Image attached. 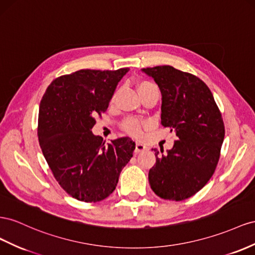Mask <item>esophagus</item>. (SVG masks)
Segmentation results:
<instances>
[{"label": "esophagus", "instance_id": "1", "mask_svg": "<svg viewBox=\"0 0 255 255\" xmlns=\"http://www.w3.org/2000/svg\"><path fill=\"white\" fill-rule=\"evenodd\" d=\"M148 147L146 146L144 143H141V142H136V147H135V152L138 153V152H142V151L147 150Z\"/></svg>", "mask_w": 255, "mask_h": 255}]
</instances>
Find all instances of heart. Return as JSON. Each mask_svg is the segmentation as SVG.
<instances>
[{
  "instance_id": "b5f03b06",
  "label": "heart",
  "mask_w": 255,
  "mask_h": 255,
  "mask_svg": "<svg viewBox=\"0 0 255 255\" xmlns=\"http://www.w3.org/2000/svg\"><path fill=\"white\" fill-rule=\"evenodd\" d=\"M153 84H151L150 81L147 80H141L138 82L137 85V88H138V91L140 92L143 89H146L150 86H152ZM116 94L113 96V100H115ZM122 128L126 130L127 133L133 135V136H138L140 134V129H141V122L139 120H137L135 118H128L127 120L123 121L122 123Z\"/></svg>"
}]
</instances>
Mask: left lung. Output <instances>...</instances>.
I'll return each instance as SVG.
<instances>
[{
    "instance_id": "8db88e82",
    "label": "left lung",
    "mask_w": 255,
    "mask_h": 255,
    "mask_svg": "<svg viewBox=\"0 0 255 255\" xmlns=\"http://www.w3.org/2000/svg\"><path fill=\"white\" fill-rule=\"evenodd\" d=\"M162 93L161 125L175 130L178 140L149 170L154 193L168 201H183L201 190L215 173L225 128L210 89L195 75L170 65L142 68ZM153 150V149H152Z\"/></svg>"
}]
</instances>
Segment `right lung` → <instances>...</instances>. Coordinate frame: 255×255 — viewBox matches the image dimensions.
Instances as JSON below:
<instances>
[{
  "mask_svg": "<svg viewBox=\"0 0 255 255\" xmlns=\"http://www.w3.org/2000/svg\"><path fill=\"white\" fill-rule=\"evenodd\" d=\"M129 68L80 70L54 79L39 104L37 136L53 177L68 195L101 202L115 191L135 142L122 137L105 143L92 133Z\"/></svg>",
  "mask_w": 255,
  "mask_h": 255,
  "instance_id": "add662e5",
  "label": "right lung"
}]
</instances>
